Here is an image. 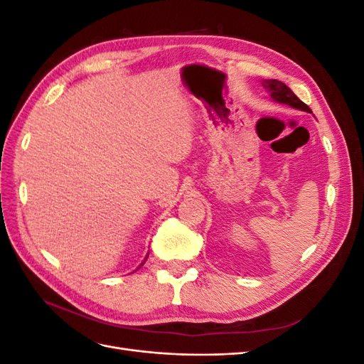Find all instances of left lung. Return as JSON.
Returning a JSON list of instances; mask_svg holds the SVG:
<instances>
[{
    "mask_svg": "<svg viewBox=\"0 0 364 364\" xmlns=\"http://www.w3.org/2000/svg\"><path fill=\"white\" fill-rule=\"evenodd\" d=\"M266 87H269L270 97L273 100L289 105L296 109H301V111H305V112H311V109L308 107L299 97H296L294 92L285 83L279 80H266Z\"/></svg>",
    "mask_w": 364,
    "mask_h": 364,
    "instance_id": "8db88e82",
    "label": "left lung"
}]
</instances>
